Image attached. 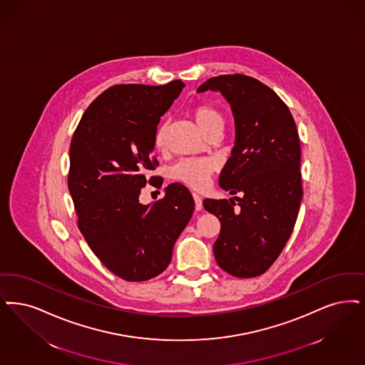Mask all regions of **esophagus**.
<instances>
[{
    "label": "esophagus",
    "mask_w": 365,
    "mask_h": 365,
    "mask_svg": "<svg viewBox=\"0 0 365 365\" xmlns=\"http://www.w3.org/2000/svg\"><path fill=\"white\" fill-rule=\"evenodd\" d=\"M192 198L195 202V210H201L202 209V198L201 195H198L197 192H192Z\"/></svg>",
    "instance_id": "34e87169"
}]
</instances>
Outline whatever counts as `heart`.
<instances>
[{
  "label": "heart",
  "mask_w": 365,
  "mask_h": 365,
  "mask_svg": "<svg viewBox=\"0 0 365 365\" xmlns=\"http://www.w3.org/2000/svg\"><path fill=\"white\" fill-rule=\"evenodd\" d=\"M191 115L205 135L209 134L210 131L224 129V125H225L224 115L217 108L212 106H206V104L195 106L191 110ZM164 141H165V125L160 123L155 131L153 143L158 149H161L164 146ZM213 168H215V164L209 159H185V160L178 161L171 168V176L178 182L192 189H204L213 173Z\"/></svg>",
  "instance_id": "1"
}]
</instances>
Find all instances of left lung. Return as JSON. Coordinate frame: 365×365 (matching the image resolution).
<instances>
[{"mask_svg": "<svg viewBox=\"0 0 365 365\" xmlns=\"http://www.w3.org/2000/svg\"><path fill=\"white\" fill-rule=\"evenodd\" d=\"M220 92L235 119V146L220 174V187L234 201L204 200L219 217L213 252L220 267L239 278L263 274L291 237L303 198L302 149L287 104L261 81L245 74H224L197 89Z\"/></svg>", "mask_w": 365, "mask_h": 365, "instance_id": "left-lung-1", "label": "left lung"}]
</instances>
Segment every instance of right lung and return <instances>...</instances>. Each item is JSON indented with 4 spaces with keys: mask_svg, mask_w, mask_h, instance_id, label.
<instances>
[{
    "mask_svg": "<svg viewBox=\"0 0 365 365\" xmlns=\"http://www.w3.org/2000/svg\"><path fill=\"white\" fill-rule=\"evenodd\" d=\"M183 87L174 80L160 87L108 88L86 110L71 143L68 187L78 230L103 264L126 281H145L167 269L194 212L180 183L168 185L153 205L138 201L146 173L159 164L150 156L155 131Z\"/></svg>",
    "mask_w": 365,
    "mask_h": 365,
    "instance_id": "1",
    "label": "right lung"
}]
</instances>
